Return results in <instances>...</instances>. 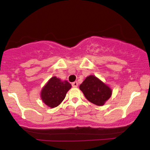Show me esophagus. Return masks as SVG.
Here are the masks:
<instances>
[{
	"mask_svg": "<svg viewBox=\"0 0 150 150\" xmlns=\"http://www.w3.org/2000/svg\"><path fill=\"white\" fill-rule=\"evenodd\" d=\"M72 86H73V87H77V86H78V83H77V82H74L72 83Z\"/></svg>",
	"mask_w": 150,
	"mask_h": 150,
	"instance_id": "34e87169",
	"label": "esophagus"
}]
</instances>
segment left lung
I'll use <instances>...</instances> for the list:
<instances>
[{"label": "left lung", "mask_w": 150, "mask_h": 150, "mask_svg": "<svg viewBox=\"0 0 150 150\" xmlns=\"http://www.w3.org/2000/svg\"><path fill=\"white\" fill-rule=\"evenodd\" d=\"M80 89L89 101L102 106L111 96V89L94 75H89L80 85Z\"/></svg>", "instance_id": "obj_1"}]
</instances>
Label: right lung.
<instances>
[{
    "label": "right lung",
    "instance_id": "obj_1",
    "mask_svg": "<svg viewBox=\"0 0 150 150\" xmlns=\"http://www.w3.org/2000/svg\"><path fill=\"white\" fill-rule=\"evenodd\" d=\"M70 88L71 85L68 82H62L59 78L53 77L42 89L41 97L44 104L49 107H56L63 101Z\"/></svg>",
    "mask_w": 150,
    "mask_h": 150
}]
</instances>
